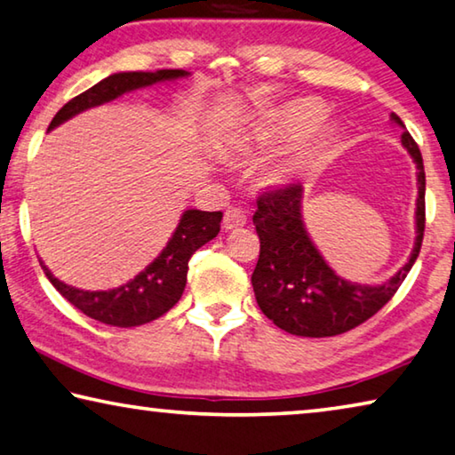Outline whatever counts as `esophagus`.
<instances>
[{"label":"esophagus","instance_id":"1","mask_svg":"<svg viewBox=\"0 0 455 455\" xmlns=\"http://www.w3.org/2000/svg\"><path fill=\"white\" fill-rule=\"evenodd\" d=\"M244 225H247V212H244L239 206L228 208V211L225 212V220H222V227H225V230H236Z\"/></svg>","mask_w":455,"mask_h":455}]
</instances>
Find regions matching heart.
<instances>
[{
	"mask_svg": "<svg viewBox=\"0 0 455 455\" xmlns=\"http://www.w3.org/2000/svg\"><path fill=\"white\" fill-rule=\"evenodd\" d=\"M326 119V107L318 100H295L283 109H279L271 115L267 121V127L263 132V140L267 143H285L293 141L298 137H304L309 131L313 133L301 141V146L293 151V156L287 160L283 172L291 174V172L304 170L314 162H318L323 156V151L330 146V132L322 129V132H314L322 121Z\"/></svg>",
	"mask_w": 455,
	"mask_h": 455,
	"instance_id": "obj_1",
	"label": "heart"
}]
</instances>
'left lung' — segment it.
Returning a JSON list of instances; mask_svg holds the SVG:
<instances>
[{
	"label": "left lung",
	"mask_w": 455,
	"mask_h": 455,
	"mask_svg": "<svg viewBox=\"0 0 455 455\" xmlns=\"http://www.w3.org/2000/svg\"><path fill=\"white\" fill-rule=\"evenodd\" d=\"M391 119L405 129L395 113ZM401 141L417 165V236L409 261L383 285L352 283L323 261L301 220V184L263 192L257 198L253 225L261 251L251 283L259 307L277 328L306 338L344 334L372 318L405 281L423 243L425 170L421 151L409 132H403Z\"/></svg>",
	"instance_id": "left-lung-1"
}]
</instances>
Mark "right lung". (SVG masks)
Wrapping results in <instances>:
<instances>
[{
    "instance_id": "obj_1",
    "label": "right lung",
    "mask_w": 455,
    "mask_h": 455,
    "mask_svg": "<svg viewBox=\"0 0 455 455\" xmlns=\"http://www.w3.org/2000/svg\"><path fill=\"white\" fill-rule=\"evenodd\" d=\"M190 72L178 68H165L156 72H117L103 78V81L91 86L89 91L70 99L62 109L54 115L48 129L59 127L75 115L83 113L91 107H99L117 99L125 92H132L143 86H151L164 81H176V78L188 76ZM222 212L204 211H186L180 219L172 239L164 251L151 261L140 275H135L129 283L115 287L107 291H84L78 287L67 285L56 279L48 267L40 261L46 277L64 299L81 309L89 318L109 323L117 328H133L157 320L165 312L178 304L186 287L188 275V261L196 251L212 241L220 230Z\"/></svg>"
}]
</instances>
